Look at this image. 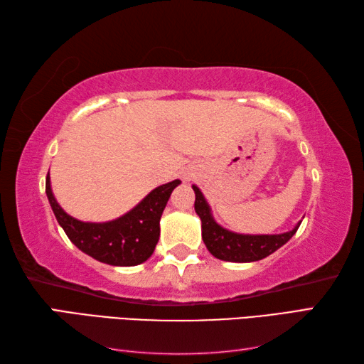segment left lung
<instances>
[{
    "label": "left lung",
    "instance_id": "1",
    "mask_svg": "<svg viewBox=\"0 0 364 364\" xmlns=\"http://www.w3.org/2000/svg\"><path fill=\"white\" fill-rule=\"evenodd\" d=\"M196 213L202 220V237L213 257L231 262H252L269 257L270 253L280 249L296 235L300 222L291 231L280 235H241L220 227L214 220L211 208L205 200L202 191L196 184Z\"/></svg>",
    "mask_w": 364,
    "mask_h": 364
}]
</instances>
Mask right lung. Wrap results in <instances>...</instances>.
<instances>
[{"instance_id": "obj_1", "label": "right lung", "mask_w": 364, "mask_h": 364, "mask_svg": "<svg viewBox=\"0 0 364 364\" xmlns=\"http://www.w3.org/2000/svg\"><path fill=\"white\" fill-rule=\"evenodd\" d=\"M180 183L175 180L158 186L122 218L102 223L81 222L68 215L53 196L50 175H46L45 192L59 225L81 252L105 264L128 267L151 257L159 239L162 211Z\"/></svg>"}]
</instances>
